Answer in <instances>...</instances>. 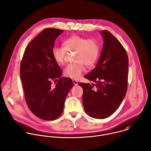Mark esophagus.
<instances>
[{
    "instance_id": "1",
    "label": "esophagus",
    "mask_w": 151,
    "mask_h": 151,
    "mask_svg": "<svg viewBox=\"0 0 151 151\" xmlns=\"http://www.w3.org/2000/svg\"><path fill=\"white\" fill-rule=\"evenodd\" d=\"M73 84H74V86H77L78 84V81H77L76 80H74V79L73 80Z\"/></svg>"
}]
</instances>
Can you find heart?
I'll use <instances>...</instances> for the list:
<instances>
[{"label": "heart", "instance_id": "heart-1", "mask_svg": "<svg viewBox=\"0 0 151 151\" xmlns=\"http://www.w3.org/2000/svg\"><path fill=\"white\" fill-rule=\"evenodd\" d=\"M64 47H54L52 55L54 61L59 64L64 63L65 57L68 51H76L75 61L77 63L67 65L64 70L65 76L77 79L85 70L84 65L91 67L96 63L99 54V45L94 39H87L79 35H73L63 42Z\"/></svg>", "mask_w": 151, "mask_h": 151}]
</instances>
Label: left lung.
Here are the masks:
<instances>
[{"instance_id": "1", "label": "left lung", "mask_w": 151, "mask_h": 151, "mask_svg": "<svg viewBox=\"0 0 151 151\" xmlns=\"http://www.w3.org/2000/svg\"><path fill=\"white\" fill-rule=\"evenodd\" d=\"M100 34L103 45L100 58L96 67L84 76L97 83L78 84L83 89L86 113L93 118L103 119L117 109L126 95L128 58L122 45L110 32L104 30Z\"/></svg>"}]
</instances>
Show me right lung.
Returning <instances> with one entry per match:
<instances>
[{"instance_id": "obj_1", "label": "right lung", "mask_w": 151, "mask_h": 151, "mask_svg": "<svg viewBox=\"0 0 151 151\" xmlns=\"http://www.w3.org/2000/svg\"><path fill=\"white\" fill-rule=\"evenodd\" d=\"M63 32L55 28L42 31L28 45L21 64L20 76L27 104L36 116L45 120L61 116L67 96L73 86L71 78L61 77V68L52 55L55 41ZM57 79L52 88L51 81Z\"/></svg>"}]
</instances>
